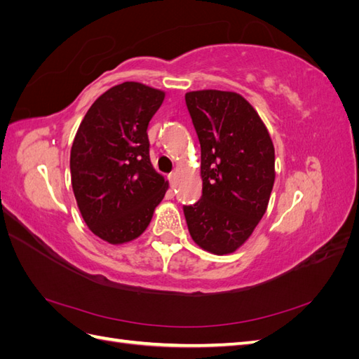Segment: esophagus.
Segmentation results:
<instances>
[{
  "instance_id": "esophagus-1",
  "label": "esophagus",
  "mask_w": 359,
  "mask_h": 359,
  "mask_svg": "<svg viewBox=\"0 0 359 359\" xmlns=\"http://www.w3.org/2000/svg\"><path fill=\"white\" fill-rule=\"evenodd\" d=\"M168 178H169V182L172 184V186H175V182L178 180V173L177 172H170L169 175H168Z\"/></svg>"
}]
</instances>
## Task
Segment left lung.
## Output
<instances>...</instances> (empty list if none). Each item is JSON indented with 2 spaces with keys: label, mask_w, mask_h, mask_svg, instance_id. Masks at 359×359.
I'll return each mask as SVG.
<instances>
[{
  "label": "left lung",
  "mask_w": 359,
  "mask_h": 359,
  "mask_svg": "<svg viewBox=\"0 0 359 359\" xmlns=\"http://www.w3.org/2000/svg\"><path fill=\"white\" fill-rule=\"evenodd\" d=\"M201 144L202 196L184 205L193 241L214 255L240 248L262 219L276 180L274 145L255 107L231 91L186 94Z\"/></svg>",
  "instance_id": "left-lung-1"
}]
</instances>
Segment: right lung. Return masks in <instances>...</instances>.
Instances as JSON below:
<instances>
[{
	"label": "right lung",
	"instance_id": "add662e5",
	"mask_svg": "<svg viewBox=\"0 0 359 359\" xmlns=\"http://www.w3.org/2000/svg\"><path fill=\"white\" fill-rule=\"evenodd\" d=\"M165 93L124 82L103 93L83 116L70 151L72 187L91 232L109 244L142 233L168 181L151 165L148 124Z\"/></svg>",
	"mask_w": 359,
	"mask_h": 359
}]
</instances>
